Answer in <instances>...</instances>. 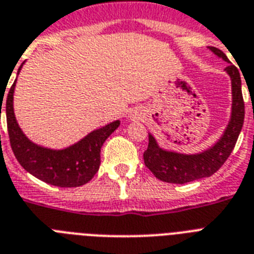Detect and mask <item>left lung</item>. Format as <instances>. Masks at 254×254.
I'll return each instance as SVG.
<instances>
[{"mask_svg":"<svg viewBox=\"0 0 254 254\" xmlns=\"http://www.w3.org/2000/svg\"><path fill=\"white\" fill-rule=\"evenodd\" d=\"M215 55L228 61L227 56L215 47H209ZM226 71L232 79V116L224 131L223 137L210 150L197 155H183L176 152L164 151L158 147L152 135H148L147 150L143 152L145 166L151 171L156 179L172 184H185L198 180L202 177L214 175L224 162L228 159L234 150L243 124H244V99L241 94V79L238 67L230 64Z\"/></svg>","mask_w":254,"mask_h":254,"instance_id":"8db88e82","label":"left lung"}]
</instances>
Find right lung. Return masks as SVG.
I'll return each mask as SVG.
<instances>
[{
	"label": "right lung",
	"instance_id": "add662e5",
	"mask_svg": "<svg viewBox=\"0 0 254 254\" xmlns=\"http://www.w3.org/2000/svg\"><path fill=\"white\" fill-rule=\"evenodd\" d=\"M14 87L15 82L10 87L6 99V121L10 146L20 166L39 180L55 187L75 188L88 183L100 166L103 143L116 130L120 121H113L102 129L92 131L82 141L65 150L56 151L40 147L28 141L16 124L13 111ZM1 100L3 99L1 98Z\"/></svg>",
	"mask_w": 254,
	"mask_h": 254
}]
</instances>
